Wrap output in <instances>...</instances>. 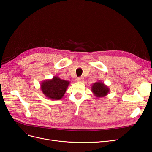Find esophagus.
Wrapping results in <instances>:
<instances>
[{
    "instance_id": "34e87169",
    "label": "esophagus",
    "mask_w": 152,
    "mask_h": 152,
    "mask_svg": "<svg viewBox=\"0 0 152 152\" xmlns=\"http://www.w3.org/2000/svg\"><path fill=\"white\" fill-rule=\"evenodd\" d=\"M77 80V82H83L84 80V79L83 77H78Z\"/></svg>"
}]
</instances>
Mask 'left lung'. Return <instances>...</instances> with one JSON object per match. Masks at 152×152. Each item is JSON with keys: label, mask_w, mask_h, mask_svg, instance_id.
I'll return each instance as SVG.
<instances>
[{"label": "left lung", "mask_w": 152, "mask_h": 152, "mask_svg": "<svg viewBox=\"0 0 152 152\" xmlns=\"http://www.w3.org/2000/svg\"><path fill=\"white\" fill-rule=\"evenodd\" d=\"M91 91L96 98L104 97L110 92V88L102 81L95 82L91 86Z\"/></svg>", "instance_id": "8db88e82"}]
</instances>
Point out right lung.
<instances>
[{
    "label": "right lung",
    "mask_w": 152,
    "mask_h": 152,
    "mask_svg": "<svg viewBox=\"0 0 152 152\" xmlns=\"http://www.w3.org/2000/svg\"><path fill=\"white\" fill-rule=\"evenodd\" d=\"M69 84L70 81L61 79L58 76H54L51 79H47L41 82L40 89L46 98L59 100L65 95Z\"/></svg>",
    "instance_id": "add662e5"
}]
</instances>
